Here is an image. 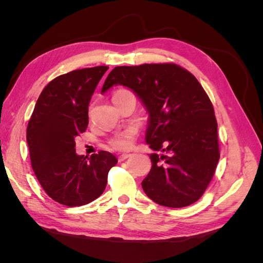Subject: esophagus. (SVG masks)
Returning <instances> with one entry per match:
<instances>
[{"instance_id": "34e87169", "label": "esophagus", "mask_w": 263, "mask_h": 263, "mask_svg": "<svg viewBox=\"0 0 263 263\" xmlns=\"http://www.w3.org/2000/svg\"><path fill=\"white\" fill-rule=\"evenodd\" d=\"M130 157V155L129 154H123V155H121L118 157V161H124L125 159H127V158H129Z\"/></svg>"}]
</instances>
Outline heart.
Listing matches in <instances>:
<instances>
[{
	"label": "heart",
	"instance_id": "obj_1",
	"mask_svg": "<svg viewBox=\"0 0 263 263\" xmlns=\"http://www.w3.org/2000/svg\"><path fill=\"white\" fill-rule=\"evenodd\" d=\"M126 93H129V92L126 90H118L117 92H115L113 98L117 97V95L126 94ZM135 135H136V129H135V127H129V128H127L126 130L117 134L114 138L110 139L109 145L110 147L116 150H128L133 145Z\"/></svg>",
	"mask_w": 263,
	"mask_h": 263
}]
</instances>
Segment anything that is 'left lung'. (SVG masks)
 <instances>
[{"label": "left lung", "mask_w": 263, "mask_h": 263, "mask_svg": "<svg viewBox=\"0 0 263 263\" xmlns=\"http://www.w3.org/2000/svg\"><path fill=\"white\" fill-rule=\"evenodd\" d=\"M128 87L149 113L146 142L153 165L141 182L147 196L166 208L195 203L219 160L217 122L212 102L197 79L174 63L116 67L102 93Z\"/></svg>", "instance_id": "obj_1"}]
</instances>
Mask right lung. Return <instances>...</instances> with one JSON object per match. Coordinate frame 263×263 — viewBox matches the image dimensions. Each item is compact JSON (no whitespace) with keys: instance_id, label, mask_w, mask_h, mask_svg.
Listing matches in <instances>:
<instances>
[{"instance_id":"add662e5","label":"right lung","mask_w":263,"mask_h":263,"mask_svg":"<svg viewBox=\"0 0 263 263\" xmlns=\"http://www.w3.org/2000/svg\"><path fill=\"white\" fill-rule=\"evenodd\" d=\"M108 67L73 70L45 86L28 122L26 139L37 180L62 205L89 204L104 192L117 159L102 150L90 158L76 153V138L89 124V104Z\"/></svg>"}]
</instances>
